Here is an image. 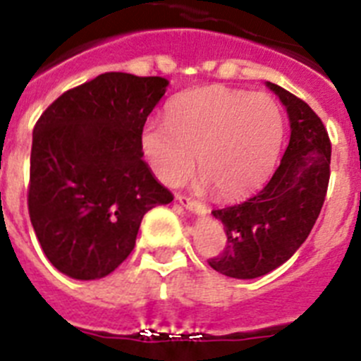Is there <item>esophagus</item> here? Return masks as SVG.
I'll use <instances>...</instances> for the list:
<instances>
[{"mask_svg": "<svg viewBox=\"0 0 361 361\" xmlns=\"http://www.w3.org/2000/svg\"><path fill=\"white\" fill-rule=\"evenodd\" d=\"M177 200L178 204L183 207H186V209L193 211V213L197 214H206V206H204L202 202H198V200H195V198L191 197H186V195H177Z\"/></svg>", "mask_w": 361, "mask_h": 361, "instance_id": "34e87169", "label": "esophagus"}]
</instances>
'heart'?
<instances>
[{"mask_svg": "<svg viewBox=\"0 0 361 361\" xmlns=\"http://www.w3.org/2000/svg\"><path fill=\"white\" fill-rule=\"evenodd\" d=\"M283 132V114L272 97L206 85L173 98L166 121H147L141 150L168 186L190 177L197 154L198 171L214 193L234 198L267 180Z\"/></svg>", "mask_w": 361, "mask_h": 361, "instance_id": "heart-1", "label": "heart"}]
</instances>
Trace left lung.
I'll return each mask as SVG.
<instances>
[{
	"instance_id": "left-lung-1",
	"label": "left lung",
	"mask_w": 361,
	"mask_h": 361,
	"mask_svg": "<svg viewBox=\"0 0 361 361\" xmlns=\"http://www.w3.org/2000/svg\"><path fill=\"white\" fill-rule=\"evenodd\" d=\"M267 85L286 107L292 134L263 190L245 202L213 211L224 224L227 245L207 263L234 279L261 277L288 261L312 233L329 184L331 141L322 120L290 91Z\"/></svg>"
}]
</instances>
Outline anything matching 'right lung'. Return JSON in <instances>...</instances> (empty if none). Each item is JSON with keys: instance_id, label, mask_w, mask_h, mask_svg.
Here are the masks:
<instances>
[{"instance_id": "1", "label": "right lung", "mask_w": 361, "mask_h": 361, "mask_svg": "<svg viewBox=\"0 0 361 361\" xmlns=\"http://www.w3.org/2000/svg\"><path fill=\"white\" fill-rule=\"evenodd\" d=\"M166 87L163 77L104 73L61 94L35 123L28 213L59 272L109 276L134 249L145 213L173 200L141 150Z\"/></svg>"}]
</instances>
